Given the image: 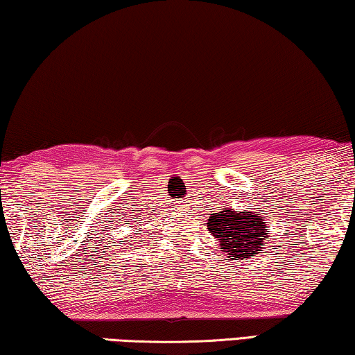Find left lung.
I'll list each match as a JSON object with an SVG mask.
<instances>
[{
	"label": "left lung",
	"mask_w": 355,
	"mask_h": 355,
	"mask_svg": "<svg viewBox=\"0 0 355 355\" xmlns=\"http://www.w3.org/2000/svg\"><path fill=\"white\" fill-rule=\"evenodd\" d=\"M210 232L221 237L220 245L226 248L230 255L245 260L255 252H260L266 231L263 218H253L248 211L234 214L231 209L226 210V215L221 214L220 218L214 221Z\"/></svg>",
	"instance_id": "1"
}]
</instances>
